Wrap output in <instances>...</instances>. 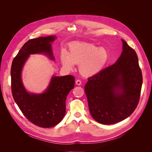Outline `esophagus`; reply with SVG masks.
<instances>
[{
    "instance_id": "34e87169",
    "label": "esophagus",
    "mask_w": 152,
    "mask_h": 152,
    "mask_svg": "<svg viewBox=\"0 0 152 152\" xmlns=\"http://www.w3.org/2000/svg\"><path fill=\"white\" fill-rule=\"evenodd\" d=\"M76 85H80L81 83H82V82H81V81H80V80L77 79V80H76Z\"/></svg>"
}]
</instances>
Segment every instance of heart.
I'll use <instances>...</instances> for the list:
<instances>
[{
	"label": "heart",
	"mask_w": 152,
	"mask_h": 152,
	"mask_svg": "<svg viewBox=\"0 0 152 152\" xmlns=\"http://www.w3.org/2000/svg\"><path fill=\"white\" fill-rule=\"evenodd\" d=\"M108 59L109 55L105 49L84 42L72 43L69 54L63 52L61 55V63L65 68L73 70L75 64H80L79 71L86 77L98 74L104 68Z\"/></svg>",
	"instance_id": "obj_1"
}]
</instances>
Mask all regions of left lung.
Here are the masks:
<instances>
[{"instance_id": "obj_1", "label": "left lung", "mask_w": 152, "mask_h": 152, "mask_svg": "<svg viewBox=\"0 0 152 152\" xmlns=\"http://www.w3.org/2000/svg\"><path fill=\"white\" fill-rule=\"evenodd\" d=\"M123 42L115 64L89 77L85 85L90 114L98 123L112 124L131 115L138 104L142 76L135 51Z\"/></svg>"}]
</instances>
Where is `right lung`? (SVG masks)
Returning <instances> with one entry per match:
<instances>
[{"label": "right lung", "instance_id": "obj_1", "mask_svg": "<svg viewBox=\"0 0 152 152\" xmlns=\"http://www.w3.org/2000/svg\"><path fill=\"white\" fill-rule=\"evenodd\" d=\"M56 38L55 35H50L28 41L14 58L11 69V91L15 103L28 120L44 128L55 126L63 119L66 100L75 86V77L72 75L53 76L47 90L38 94L26 91L21 73L31 54L45 53L55 59L51 42Z\"/></svg>", "mask_w": 152, "mask_h": 152}]
</instances>
